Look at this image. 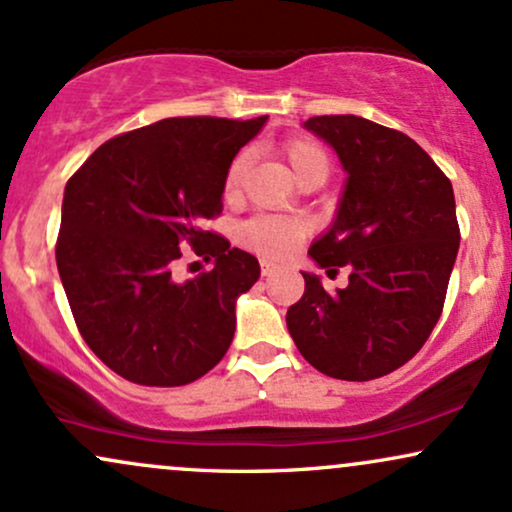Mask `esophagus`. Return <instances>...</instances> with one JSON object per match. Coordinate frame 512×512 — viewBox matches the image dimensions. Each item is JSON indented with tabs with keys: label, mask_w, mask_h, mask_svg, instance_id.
Here are the masks:
<instances>
[{
	"label": "esophagus",
	"mask_w": 512,
	"mask_h": 512,
	"mask_svg": "<svg viewBox=\"0 0 512 512\" xmlns=\"http://www.w3.org/2000/svg\"><path fill=\"white\" fill-rule=\"evenodd\" d=\"M274 272H276V264L269 262V260H262V274L269 276V274H274Z\"/></svg>",
	"instance_id": "esophagus-1"
}]
</instances>
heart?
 Listing matches in <instances>:
<instances>
[{"mask_svg": "<svg viewBox=\"0 0 512 512\" xmlns=\"http://www.w3.org/2000/svg\"><path fill=\"white\" fill-rule=\"evenodd\" d=\"M281 154L293 170L298 182L308 180L310 175H327L330 173V156L317 144L315 139L296 137L281 144ZM245 170H248V154H238L223 175V199L233 202L243 192ZM308 233V223L296 216H279V214H262L252 216L245 223H240L238 240L245 248L260 252L269 260H284Z\"/></svg>", "mask_w": 512, "mask_h": 512, "instance_id": "obj_1", "label": "heart"}]
</instances>
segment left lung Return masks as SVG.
Returning a JSON list of instances; mask_svg holds the SVG:
<instances>
[{
  "label": "left lung",
  "mask_w": 512,
  "mask_h": 512,
  "mask_svg": "<svg viewBox=\"0 0 512 512\" xmlns=\"http://www.w3.org/2000/svg\"><path fill=\"white\" fill-rule=\"evenodd\" d=\"M349 173L337 219L308 255L349 286L325 291L305 274L286 325L310 366L366 383L419 354L443 313L460 248L452 182L414 139L356 115L305 122Z\"/></svg>",
  "instance_id": "left-lung-1"
}]
</instances>
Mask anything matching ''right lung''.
I'll use <instances>...</instances> for the list:
<instances>
[{
  "label": "right lung",
  "mask_w": 512,
  "mask_h": 512,
  "mask_svg": "<svg viewBox=\"0 0 512 512\" xmlns=\"http://www.w3.org/2000/svg\"><path fill=\"white\" fill-rule=\"evenodd\" d=\"M264 120L168 117L108 139L67 180L55 245L64 293L88 349L129 383H195L231 346L236 298L260 262L204 221L221 216L223 175ZM185 244L215 267L180 285Z\"/></svg>",
  "instance_id": "add662e5"
}]
</instances>
